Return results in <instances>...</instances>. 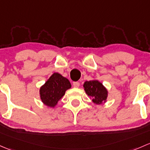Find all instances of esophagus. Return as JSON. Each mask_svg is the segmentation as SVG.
Here are the masks:
<instances>
[{
  "mask_svg": "<svg viewBox=\"0 0 150 150\" xmlns=\"http://www.w3.org/2000/svg\"><path fill=\"white\" fill-rule=\"evenodd\" d=\"M79 82H78V81H74V82H73V86L75 88H77L79 86Z\"/></svg>",
  "mask_w": 150,
  "mask_h": 150,
  "instance_id": "34e87169",
  "label": "esophagus"
}]
</instances>
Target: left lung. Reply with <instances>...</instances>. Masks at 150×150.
<instances>
[{
  "label": "left lung",
  "mask_w": 150,
  "mask_h": 150,
  "mask_svg": "<svg viewBox=\"0 0 150 150\" xmlns=\"http://www.w3.org/2000/svg\"><path fill=\"white\" fill-rule=\"evenodd\" d=\"M84 87L86 93L92 98L93 103L96 104H101L107 99V89L97 80L85 81Z\"/></svg>",
  "instance_id": "8db88e82"
}]
</instances>
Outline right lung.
Segmentation results:
<instances>
[{
    "mask_svg": "<svg viewBox=\"0 0 150 150\" xmlns=\"http://www.w3.org/2000/svg\"><path fill=\"white\" fill-rule=\"evenodd\" d=\"M71 86L67 79L59 74L54 73L40 88V94L42 101L46 105L54 107Z\"/></svg>",
    "mask_w": 150,
    "mask_h": 150,
    "instance_id": "obj_1",
    "label": "right lung"
}]
</instances>
